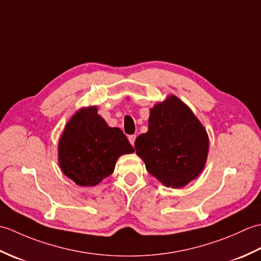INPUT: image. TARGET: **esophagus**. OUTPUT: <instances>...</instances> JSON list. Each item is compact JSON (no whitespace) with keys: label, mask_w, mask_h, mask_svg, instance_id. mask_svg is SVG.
Wrapping results in <instances>:
<instances>
[{"label":"esophagus","mask_w":261,"mask_h":261,"mask_svg":"<svg viewBox=\"0 0 261 261\" xmlns=\"http://www.w3.org/2000/svg\"><path fill=\"white\" fill-rule=\"evenodd\" d=\"M136 136L135 135H132V136H129V137H127V139H129V141H130V143H131V145L132 146H134L135 145V141H136Z\"/></svg>","instance_id":"esophagus-1"}]
</instances>
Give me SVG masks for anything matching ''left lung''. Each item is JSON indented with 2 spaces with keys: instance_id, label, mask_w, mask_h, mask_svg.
Here are the masks:
<instances>
[{
  "instance_id": "obj_1",
  "label": "left lung",
  "mask_w": 261,
  "mask_h": 261,
  "mask_svg": "<svg viewBox=\"0 0 261 261\" xmlns=\"http://www.w3.org/2000/svg\"><path fill=\"white\" fill-rule=\"evenodd\" d=\"M208 136L187 105L175 95L150 109L148 131L136 139V151L163 185L181 188L202 173Z\"/></svg>"
}]
</instances>
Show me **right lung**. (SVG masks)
I'll return each instance as SVG.
<instances>
[{
	"instance_id": "add662e5",
	"label": "right lung",
	"mask_w": 261,
	"mask_h": 261,
	"mask_svg": "<svg viewBox=\"0 0 261 261\" xmlns=\"http://www.w3.org/2000/svg\"><path fill=\"white\" fill-rule=\"evenodd\" d=\"M134 147L119 127H111L97 108H82L68 120L58 142V163L79 186H96L113 173L116 160Z\"/></svg>"
}]
</instances>
